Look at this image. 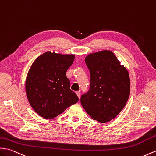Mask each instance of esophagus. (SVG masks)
Segmentation results:
<instances>
[{"label": "esophagus", "instance_id": "esophagus-1", "mask_svg": "<svg viewBox=\"0 0 156 156\" xmlns=\"http://www.w3.org/2000/svg\"><path fill=\"white\" fill-rule=\"evenodd\" d=\"M76 94H77L78 97V98H79V99L80 98V96H81L80 92V91H77V92H76Z\"/></svg>", "mask_w": 156, "mask_h": 156}]
</instances>
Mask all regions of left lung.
<instances>
[{
	"label": "left lung",
	"mask_w": 156,
	"mask_h": 156,
	"mask_svg": "<svg viewBox=\"0 0 156 156\" xmlns=\"http://www.w3.org/2000/svg\"><path fill=\"white\" fill-rule=\"evenodd\" d=\"M85 62L90 84L88 91L81 96V104L93 119L108 122L117 116L128 100V72L110 50L90 54Z\"/></svg>",
	"instance_id": "8db88e82"
}]
</instances>
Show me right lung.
Returning <instances> with one entry per match:
<instances>
[{
	"instance_id": "add662e5",
	"label": "right lung",
	"mask_w": 156,
	"mask_h": 156,
	"mask_svg": "<svg viewBox=\"0 0 156 156\" xmlns=\"http://www.w3.org/2000/svg\"><path fill=\"white\" fill-rule=\"evenodd\" d=\"M73 54L45 52L32 64L26 80L28 102L37 113L52 119L78 102V98L70 90L67 70L73 63Z\"/></svg>"
}]
</instances>
